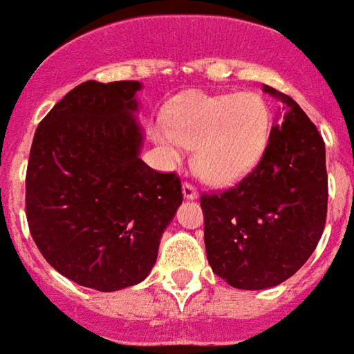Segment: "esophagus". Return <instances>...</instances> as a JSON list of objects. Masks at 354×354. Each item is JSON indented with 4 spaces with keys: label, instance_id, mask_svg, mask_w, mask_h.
I'll return each instance as SVG.
<instances>
[{
    "label": "esophagus",
    "instance_id": "obj_1",
    "mask_svg": "<svg viewBox=\"0 0 354 354\" xmlns=\"http://www.w3.org/2000/svg\"><path fill=\"white\" fill-rule=\"evenodd\" d=\"M182 194H184V199H189V201H194V199L199 197L197 189L192 184H187V182H184V185H182Z\"/></svg>",
    "mask_w": 354,
    "mask_h": 354
}]
</instances>
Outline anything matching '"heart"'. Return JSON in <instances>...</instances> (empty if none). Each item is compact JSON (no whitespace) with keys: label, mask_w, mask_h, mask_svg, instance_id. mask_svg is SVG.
<instances>
[{"label":"heart","mask_w":354,"mask_h":354,"mask_svg":"<svg viewBox=\"0 0 354 354\" xmlns=\"http://www.w3.org/2000/svg\"><path fill=\"white\" fill-rule=\"evenodd\" d=\"M268 109L257 93H192L176 101L167 124L153 126V142L169 162L195 147L197 174L214 185H230L257 165L268 136Z\"/></svg>","instance_id":"b5f03b06"}]
</instances>
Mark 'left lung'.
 <instances>
[{"instance_id":"left-lung-1","label":"left lung","mask_w":354,"mask_h":354,"mask_svg":"<svg viewBox=\"0 0 354 354\" xmlns=\"http://www.w3.org/2000/svg\"><path fill=\"white\" fill-rule=\"evenodd\" d=\"M263 90L286 105L263 159L236 187L201 195L209 264L237 289L291 278L318 245L328 212L322 136L291 97Z\"/></svg>"}]
</instances>
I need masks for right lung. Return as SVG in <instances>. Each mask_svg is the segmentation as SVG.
Instances as JSON below:
<instances>
[{
    "label": "right lung",
    "instance_id": "add662e5",
    "mask_svg": "<svg viewBox=\"0 0 354 354\" xmlns=\"http://www.w3.org/2000/svg\"><path fill=\"white\" fill-rule=\"evenodd\" d=\"M136 80L76 86L39 122L26 170V218L39 253L84 288L147 278L182 184L140 159Z\"/></svg>",
    "mask_w": 354,
    "mask_h": 354
}]
</instances>
